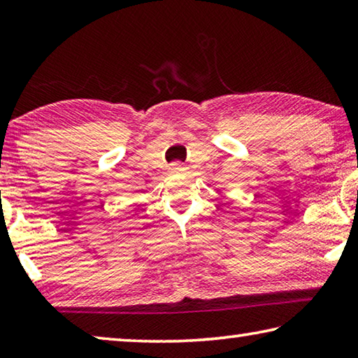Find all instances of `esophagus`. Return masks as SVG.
Returning <instances> with one entry per match:
<instances>
[{
    "label": "esophagus",
    "mask_w": 358,
    "mask_h": 358,
    "mask_svg": "<svg viewBox=\"0 0 358 358\" xmlns=\"http://www.w3.org/2000/svg\"><path fill=\"white\" fill-rule=\"evenodd\" d=\"M171 171H173V172H183V171H186V167L183 164H180V162H173V164L171 166Z\"/></svg>",
    "instance_id": "1"
}]
</instances>
